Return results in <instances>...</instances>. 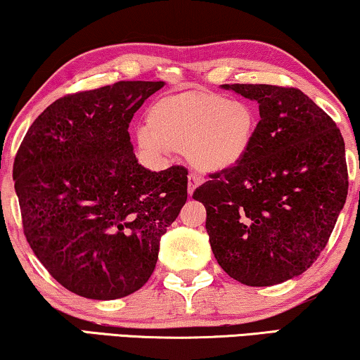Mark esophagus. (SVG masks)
<instances>
[{"instance_id":"1","label":"esophagus","mask_w":360,"mask_h":360,"mask_svg":"<svg viewBox=\"0 0 360 360\" xmlns=\"http://www.w3.org/2000/svg\"><path fill=\"white\" fill-rule=\"evenodd\" d=\"M201 184H202V179L200 175L190 174L188 175V195H193V191H195L196 186H200Z\"/></svg>"}]
</instances>
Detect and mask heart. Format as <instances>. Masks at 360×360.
Returning <instances> with one entry per match:
<instances>
[{"mask_svg": "<svg viewBox=\"0 0 360 360\" xmlns=\"http://www.w3.org/2000/svg\"><path fill=\"white\" fill-rule=\"evenodd\" d=\"M138 146L149 155L185 150L193 167L221 172L237 167L252 149L258 115L252 103L207 91H181L155 101Z\"/></svg>", "mask_w": 360, "mask_h": 360, "instance_id": "1", "label": "heart"}]
</instances>
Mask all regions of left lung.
<instances>
[{
	"mask_svg": "<svg viewBox=\"0 0 360 360\" xmlns=\"http://www.w3.org/2000/svg\"><path fill=\"white\" fill-rule=\"evenodd\" d=\"M257 101L247 158L193 191L221 268L245 285L281 284L320 257L347 196L345 139L333 118L295 87L222 84Z\"/></svg>",
	"mask_w": 360,
	"mask_h": 360,
	"instance_id": "left-lung-1",
	"label": "left lung"
}]
</instances>
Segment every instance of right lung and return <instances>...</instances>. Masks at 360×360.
<instances>
[{
  "mask_svg": "<svg viewBox=\"0 0 360 360\" xmlns=\"http://www.w3.org/2000/svg\"><path fill=\"white\" fill-rule=\"evenodd\" d=\"M162 86L118 81L68 94L35 118L15 154L24 236L77 295L113 300L141 289L188 196V170L144 169L129 141L133 115Z\"/></svg>",
  "mask_w": 360,
  "mask_h": 360,
  "instance_id": "obj_1",
  "label": "right lung"
}]
</instances>
